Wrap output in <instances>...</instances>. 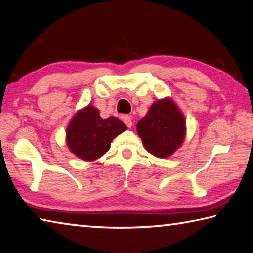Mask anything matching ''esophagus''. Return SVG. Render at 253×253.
<instances>
[{
    "label": "esophagus",
    "mask_w": 253,
    "mask_h": 253,
    "mask_svg": "<svg viewBox=\"0 0 253 253\" xmlns=\"http://www.w3.org/2000/svg\"><path fill=\"white\" fill-rule=\"evenodd\" d=\"M122 119H123V122L126 123V126L127 127H131L132 126V119L129 117V115H123Z\"/></svg>",
    "instance_id": "1"
}]
</instances>
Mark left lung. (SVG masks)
Here are the masks:
<instances>
[{"label":"left lung","mask_w":253,"mask_h":253,"mask_svg":"<svg viewBox=\"0 0 253 253\" xmlns=\"http://www.w3.org/2000/svg\"><path fill=\"white\" fill-rule=\"evenodd\" d=\"M136 132L147 151L158 158H168L184 142L185 118L172 99H159L136 124Z\"/></svg>","instance_id":"8db88e82"}]
</instances>
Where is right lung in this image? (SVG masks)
I'll return each instance as SVG.
<instances>
[{"mask_svg": "<svg viewBox=\"0 0 253 253\" xmlns=\"http://www.w3.org/2000/svg\"><path fill=\"white\" fill-rule=\"evenodd\" d=\"M126 130L121 120L102 119L96 107L88 105L78 111L69 122L66 141L78 158L93 161L109 151L112 140Z\"/></svg>", "mask_w": 253, "mask_h": 253, "instance_id": "1", "label": "right lung"}]
</instances>
